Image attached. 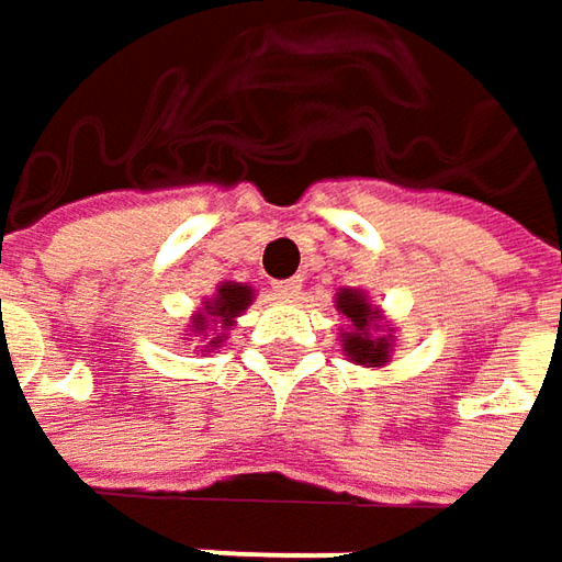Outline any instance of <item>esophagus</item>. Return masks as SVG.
<instances>
[{
	"label": "esophagus",
	"instance_id": "obj_1",
	"mask_svg": "<svg viewBox=\"0 0 562 562\" xmlns=\"http://www.w3.org/2000/svg\"><path fill=\"white\" fill-rule=\"evenodd\" d=\"M299 289H302V280H299V277L273 282V295H277V299H295V295H299Z\"/></svg>",
	"mask_w": 562,
	"mask_h": 562
}]
</instances>
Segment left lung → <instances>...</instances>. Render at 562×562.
Wrapping results in <instances>:
<instances>
[{"label":"left lung","mask_w":562,"mask_h":562,"mask_svg":"<svg viewBox=\"0 0 562 562\" xmlns=\"http://www.w3.org/2000/svg\"><path fill=\"white\" fill-rule=\"evenodd\" d=\"M337 308L350 318V325H353V331L344 334V350H347V357L350 360H357V363H373V367H383L385 360H389V344H385V337H373V331H380L376 325H373V318H376V312L367 305V299L357 292V289H344L340 295H337Z\"/></svg>","instance_id":"left-lung-1"}]
</instances>
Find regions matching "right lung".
I'll return each mask as SVG.
<instances>
[{
  "mask_svg": "<svg viewBox=\"0 0 562 562\" xmlns=\"http://www.w3.org/2000/svg\"><path fill=\"white\" fill-rule=\"evenodd\" d=\"M250 299H254L250 285H237V282L218 285V299L205 302V315H195V322H192L195 337H209V331H215V325L228 328L231 318H237V315L250 305ZM209 324L213 325L212 329L207 328ZM218 340H222V337H212L209 347H215Z\"/></svg>",
  "mask_w": 562,
  "mask_h": 562,
  "instance_id": "1",
  "label": "right lung"
}]
</instances>
